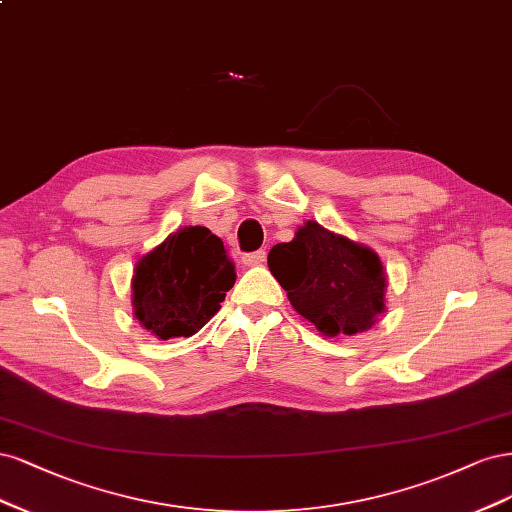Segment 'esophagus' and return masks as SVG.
<instances>
[{
	"label": "esophagus",
	"mask_w": 512,
	"mask_h": 512,
	"mask_svg": "<svg viewBox=\"0 0 512 512\" xmlns=\"http://www.w3.org/2000/svg\"><path fill=\"white\" fill-rule=\"evenodd\" d=\"M242 261H244V266H249V268H253V266H261V263L266 261V251L246 253V255L242 257Z\"/></svg>",
	"instance_id": "1"
}]
</instances>
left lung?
I'll return each instance as SVG.
<instances>
[{"label":"left lung","instance_id":"obj_1","mask_svg":"<svg viewBox=\"0 0 512 512\" xmlns=\"http://www.w3.org/2000/svg\"><path fill=\"white\" fill-rule=\"evenodd\" d=\"M268 266L298 315L327 338L364 334L387 312V272L370 246L317 221L272 246Z\"/></svg>","mask_w":512,"mask_h":512}]
</instances>
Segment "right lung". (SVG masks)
<instances>
[{"label":"right lung","instance_id":"add662e5","mask_svg":"<svg viewBox=\"0 0 512 512\" xmlns=\"http://www.w3.org/2000/svg\"><path fill=\"white\" fill-rule=\"evenodd\" d=\"M234 283V261L221 238L202 225L178 227L136 263L134 317L159 340L189 338L217 315Z\"/></svg>","mask_w":512,"mask_h":512}]
</instances>
